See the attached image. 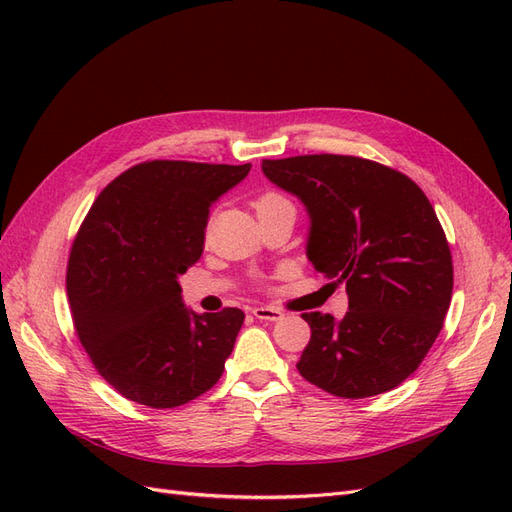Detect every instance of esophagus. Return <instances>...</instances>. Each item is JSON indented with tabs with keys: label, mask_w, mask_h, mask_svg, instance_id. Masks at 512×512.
Listing matches in <instances>:
<instances>
[{
	"label": "esophagus",
	"mask_w": 512,
	"mask_h": 512,
	"mask_svg": "<svg viewBox=\"0 0 512 512\" xmlns=\"http://www.w3.org/2000/svg\"><path fill=\"white\" fill-rule=\"evenodd\" d=\"M252 314H254L258 320H269V322H277V320L284 318L282 309H277V307H262V305H260V307H254Z\"/></svg>",
	"instance_id": "34e87169"
}]
</instances>
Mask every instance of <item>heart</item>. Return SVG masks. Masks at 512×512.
Masks as SVG:
<instances>
[{
	"label": "heart",
	"mask_w": 512,
	"mask_h": 512,
	"mask_svg": "<svg viewBox=\"0 0 512 512\" xmlns=\"http://www.w3.org/2000/svg\"><path fill=\"white\" fill-rule=\"evenodd\" d=\"M275 203H286V198L280 196V194H265V196H260V198L256 200V207L260 209V207L275 205Z\"/></svg>",
	"instance_id": "1"
}]
</instances>
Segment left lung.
I'll list each match as a JSON object with an SVG mask.
<instances>
[{
    "label": "left lung",
    "mask_w": 512,
    "mask_h": 512,
    "mask_svg": "<svg viewBox=\"0 0 512 512\" xmlns=\"http://www.w3.org/2000/svg\"><path fill=\"white\" fill-rule=\"evenodd\" d=\"M262 173L309 213L307 258L346 284L342 320L309 312L299 374L363 399L395 389L427 356L453 294V260L423 190L397 170L354 156L262 160Z\"/></svg>",
    "instance_id": "obj_1"
}]
</instances>
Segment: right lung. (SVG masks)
<instances>
[{"mask_svg": "<svg viewBox=\"0 0 512 512\" xmlns=\"http://www.w3.org/2000/svg\"><path fill=\"white\" fill-rule=\"evenodd\" d=\"M250 168L143 162L91 205L70 250L68 301L91 363L126 399L177 408L220 380L245 314H194L179 275L203 254L209 207Z\"/></svg>", "mask_w": 512, "mask_h": 512, "instance_id": "obj_1", "label": "right lung"}]
</instances>
